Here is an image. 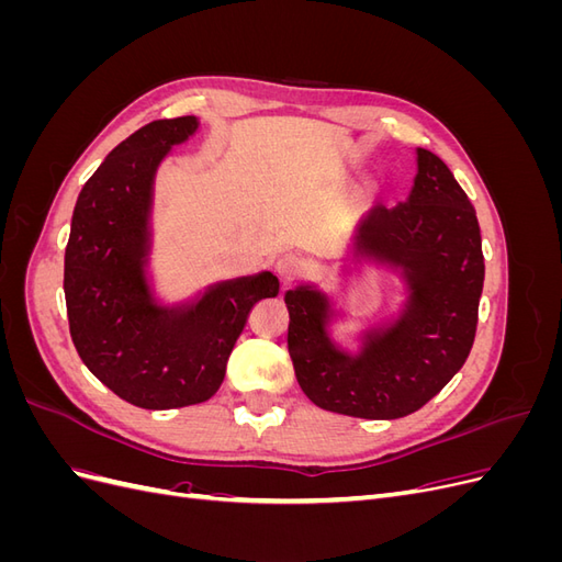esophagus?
I'll use <instances>...</instances> for the list:
<instances>
[{
	"mask_svg": "<svg viewBox=\"0 0 562 562\" xmlns=\"http://www.w3.org/2000/svg\"><path fill=\"white\" fill-rule=\"evenodd\" d=\"M274 271H277V277H279L283 283H291L293 279H297V277L302 274L304 265H302L300 258H295V255L285 252V255H281V258H277Z\"/></svg>",
	"mask_w": 562,
	"mask_h": 562,
	"instance_id": "34e87169",
	"label": "esophagus"
}]
</instances>
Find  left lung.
Returning <instances> with one entry per match:
<instances>
[{
	"instance_id": "obj_1",
	"label": "left lung",
	"mask_w": 562,
	"mask_h": 562,
	"mask_svg": "<svg viewBox=\"0 0 562 562\" xmlns=\"http://www.w3.org/2000/svg\"><path fill=\"white\" fill-rule=\"evenodd\" d=\"M351 260L396 271L403 307L363 330L353 353L330 337L339 316L333 300L314 283L295 285L285 293L295 378L323 411L398 419L429 403L464 366L485 279L475 211L434 151L417 147V176L403 203H378L359 220Z\"/></svg>"
}]
</instances>
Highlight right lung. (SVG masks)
<instances>
[{"instance_id":"1","label":"right lung","mask_w":562,"mask_h":562,"mask_svg":"<svg viewBox=\"0 0 562 562\" xmlns=\"http://www.w3.org/2000/svg\"><path fill=\"white\" fill-rule=\"evenodd\" d=\"M196 116L159 119L119 143L81 187L65 248V304L79 359L119 398L145 411L209 401L250 310L279 295L271 271L217 281L164 304L149 283L155 178Z\"/></svg>"}]
</instances>
